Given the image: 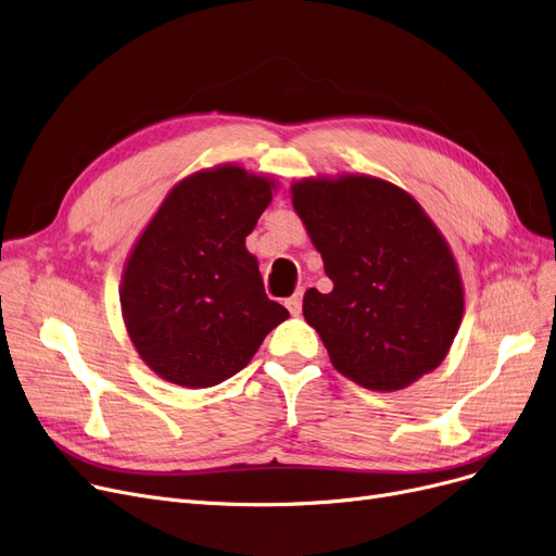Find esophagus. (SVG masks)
I'll return each instance as SVG.
<instances>
[{
	"label": "esophagus",
	"mask_w": 556,
	"mask_h": 556,
	"mask_svg": "<svg viewBox=\"0 0 556 556\" xmlns=\"http://www.w3.org/2000/svg\"><path fill=\"white\" fill-rule=\"evenodd\" d=\"M283 304H286V308H288V311L293 313V316H298V313L302 311V293H295L293 298H288Z\"/></svg>",
	"instance_id": "1"
}]
</instances>
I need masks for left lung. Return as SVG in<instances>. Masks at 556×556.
I'll return each mask as SVG.
<instances>
[{"mask_svg": "<svg viewBox=\"0 0 556 556\" xmlns=\"http://www.w3.org/2000/svg\"><path fill=\"white\" fill-rule=\"evenodd\" d=\"M291 192L333 281L331 293L308 288L302 306L333 368L386 393L439 368L464 318V286L420 204L366 175L302 179Z\"/></svg>", "mask_w": 556, "mask_h": 556, "instance_id": "1", "label": "left lung"}]
</instances>
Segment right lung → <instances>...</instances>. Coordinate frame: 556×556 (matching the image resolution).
Wrapping results in <instances>:
<instances>
[{
  "instance_id": "1",
  "label": "right lung",
  "mask_w": 556,
  "mask_h": 556,
  "mask_svg": "<svg viewBox=\"0 0 556 556\" xmlns=\"http://www.w3.org/2000/svg\"><path fill=\"white\" fill-rule=\"evenodd\" d=\"M275 184L238 165L179 181L140 233L119 304L134 348L159 377L208 389L243 370L288 318L265 295L245 238Z\"/></svg>"
}]
</instances>
